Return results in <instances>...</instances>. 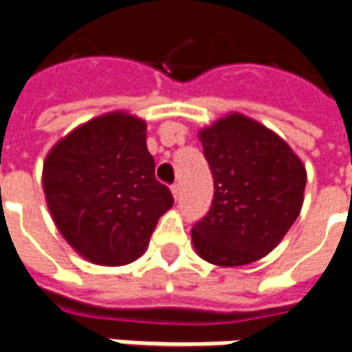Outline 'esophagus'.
<instances>
[{"label":"esophagus","mask_w":352,"mask_h":352,"mask_svg":"<svg viewBox=\"0 0 352 352\" xmlns=\"http://www.w3.org/2000/svg\"><path fill=\"white\" fill-rule=\"evenodd\" d=\"M170 191H172V195H174V199L178 201V199H180V186H178V184H174V186L170 188Z\"/></svg>","instance_id":"34e87169"}]
</instances>
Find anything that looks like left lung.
Returning a JSON list of instances; mask_svg holds the SVG:
<instances>
[{"instance_id":"8db88e82","label":"left lung","mask_w":352,"mask_h":352,"mask_svg":"<svg viewBox=\"0 0 352 352\" xmlns=\"http://www.w3.org/2000/svg\"><path fill=\"white\" fill-rule=\"evenodd\" d=\"M214 178L208 214L191 229L197 254L220 267L261 260L300 216L307 172L286 142L241 113L199 132Z\"/></svg>"}]
</instances>
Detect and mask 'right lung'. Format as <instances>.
Here are the masks:
<instances>
[{
	"label": "right lung",
	"mask_w": 352,
	"mask_h": 352,
	"mask_svg": "<svg viewBox=\"0 0 352 352\" xmlns=\"http://www.w3.org/2000/svg\"><path fill=\"white\" fill-rule=\"evenodd\" d=\"M43 191L62 236L96 265H124L146 252L174 204L155 180L146 121L111 111L87 121L45 157Z\"/></svg>",
	"instance_id": "1"
}]
</instances>
